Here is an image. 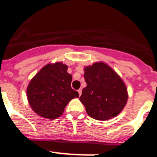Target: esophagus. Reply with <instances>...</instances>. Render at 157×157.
Here are the masks:
<instances>
[{
	"instance_id": "obj_1",
	"label": "esophagus",
	"mask_w": 157,
	"mask_h": 157,
	"mask_svg": "<svg viewBox=\"0 0 157 157\" xmlns=\"http://www.w3.org/2000/svg\"><path fill=\"white\" fill-rule=\"evenodd\" d=\"M78 94H79V96H81V94H82V90L80 89V90H78Z\"/></svg>"
}]
</instances>
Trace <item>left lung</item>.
<instances>
[{
    "label": "left lung",
    "instance_id": "1",
    "mask_svg": "<svg viewBox=\"0 0 157 157\" xmlns=\"http://www.w3.org/2000/svg\"><path fill=\"white\" fill-rule=\"evenodd\" d=\"M84 71L87 86L82 90L80 101L85 105L88 115L101 121L116 117L125 107L128 99L123 79L103 62L86 66Z\"/></svg>",
    "mask_w": 157,
    "mask_h": 157
}]
</instances>
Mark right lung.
I'll use <instances>...</instances> for the list:
<instances>
[{"label": "right lung", "instance_id": "add662e5", "mask_svg": "<svg viewBox=\"0 0 157 157\" xmlns=\"http://www.w3.org/2000/svg\"><path fill=\"white\" fill-rule=\"evenodd\" d=\"M67 66L61 62L48 63L31 79L27 86V99L31 109L38 115L56 119L79 94L71 87L72 76Z\"/></svg>", "mask_w": 157, "mask_h": 157}]
</instances>
